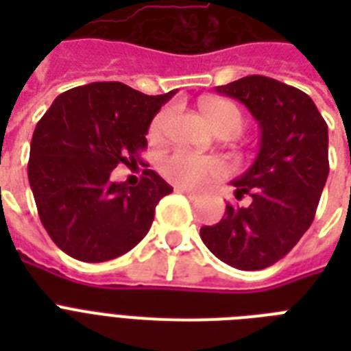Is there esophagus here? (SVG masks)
<instances>
[{
  "label": "esophagus",
  "mask_w": 351,
  "mask_h": 351,
  "mask_svg": "<svg viewBox=\"0 0 351 351\" xmlns=\"http://www.w3.org/2000/svg\"><path fill=\"white\" fill-rule=\"evenodd\" d=\"M175 191H178V193H182V195H187V197L189 198H197L198 195L195 191H191V189H187V187H180V186H176L175 187Z\"/></svg>",
  "instance_id": "esophagus-1"
}]
</instances>
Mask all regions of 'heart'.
<instances>
[{
    "mask_svg": "<svg viewBox=\"0 0 351 351\" xmlns=\"http://www.w3.org/2000/svg\"><path fill=\"white\" fill-rule=\"evenodd\" d=\"M202 111L209 123L219 134H231L234 136L242 129V114L239 107L226 100H208L202 104ZM171 111L164 109L160 111L151 121L149 134L151 138L164 136L167 123H169ZM160 171L164 173L167 180L175 182L180 187L187 189H204L209 184L222 180L230 175V167L224 160L215 156H200V154L186 153V151H175L167 154L160 162Z\"/></svg>",
    "mask_w": 351,
    "mask_h": 351,
    "instance_id": "1",
    "label": "heart"
}]
</instances>
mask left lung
<instances>
[{
	"mask_svg": "<svg viewBox=\"0 0 351 351\" xmlns=\"http://www.w3.org/2000/svg\"><path fill=\"white\" fill-rule=\"evenodd\" d=\"M247 107L261 127L255 162L233 180L245 208L226 206L219 224L200 239L226 264L255 271L288 255L315 219L326 184L328 125L310 96L267 76H245L217 87Z\"/></svg>",
	"mask_w": 351,
	"mask_h": 351,
	"instance_id": "1",
	"label": "left lung"
}]
</instances>
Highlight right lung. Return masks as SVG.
Wrapping results in <instances>:
<instances>
[{
	"instance_id": "right-lung-1",
	"label": "right lung",
	"mask_w": 351,
	"mask_h": 351,
	"mask_svg": "<svg viewBox=\"0 0 351 351\" xmlns=\"http://www.w3.org/2000/svg\"><path fill=\"white\" fill-rule=\"evenodd\" d=\"M176 95L147 96L120 82H95L52 101L32 134L29 182L43 228L69 256L106 262L147 234L173 187L145 169L138 186L111 182L118 164L147 147L151 120Z\"/></svg>"
}]
</instances>
